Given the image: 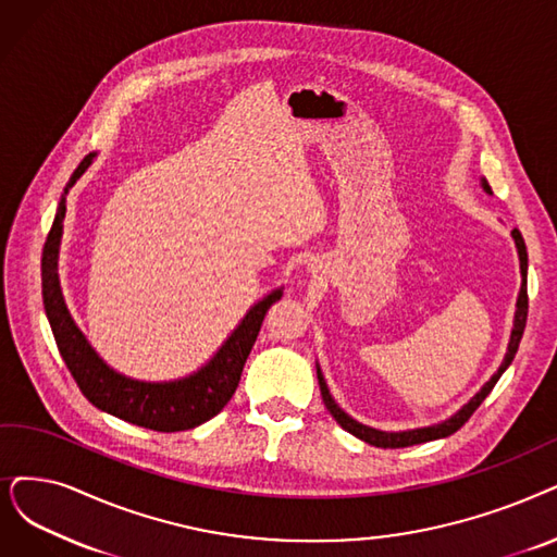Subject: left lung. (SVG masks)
Returning <instances> with one entry per match:
<instances>
[{
  "label": "left lung",
  "mask_w": 557,
  "mask_h": 557,
  "mask_svg": "<svg viewBox=\"0 0 557 557\" xmlns=\"http://www.w3.org/2000/svg\"><path fill=\"white\" fill-rule=\"evenodd\" d=\"M482 187L486 194H492V187L486 185V181H482ZM511 237H515L517 244V251H519V262H521V290H519V299H517V313H515V329H511V336H509V345H507V354L505 359L498 368V372L488 380L478 393L475 397H471L469 405H463L455 416H450L448 420L438 422V425H430V428H418V430H407V432H382V430H374L368 425H361L359 420H354L351 416H347L338 405L336 399L331 397L324 376L318 368V382H320V391H322V399H324V407L329 409V413L336 418L338 425L343 430H347L349 434H354L356 438H361L374 448H409V446H418V443H428V441H436V438H446L450 434H455L466 420L473 416V411L484 403V397L492 393V388L496 386V382L500 380V374L509 368V363L515 361V354L519 349L521 336H523V329H525V320H528V251H525V242L521 237V233L515 228L511 231Z\"/></svg>",
  "instance_id": "left-lung-1"
}]
</instances>
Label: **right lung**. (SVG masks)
I'll list each match as a JSON object with an SVG mask.
<instances>
[{
    "mask_svg": "<svg viewBox=\"0 0 557 557\" xmlns=\"http://www.w3.org/2000/svg\"><path fill=\"white\" fill-rule=\"evenodd\" d=\"M94 158L96 152H88L73 171L69 185H65L61 194L46 247H42V304H46V313L57 347L79 391L94 407L125 422H132V425L148 428L154 432H185L198 428L201 422L210 420L228 405V399L239 384L244 363H247L251 347L258 338L267 310L281 299L283 290L278 287V290H272L262 301H258L212 359L198 372L183 376V380L139 382L109 368L96 354V349L88 345L86 336L71 318V310L63 301L57 274L59 244L65 216V194L79 181V175L91 166Z\"/></svg>",
    "mask_w": 557,
    "mask_h": 557,
    "instance_id": "obj_1",
    "label": "right lung"
}]
</instances>
